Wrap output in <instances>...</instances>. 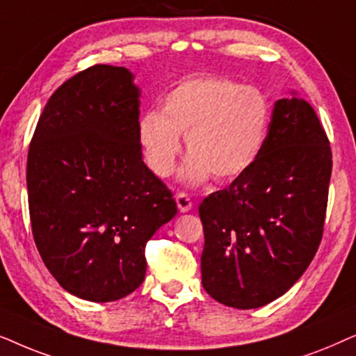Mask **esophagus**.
Returning a JSON list of instances; mask_svg holds the SVG:
<instances>
[{"instance_id":"esophagus-1","label":"esophagus","mask_w":356,"mask_h":356,"mask_svg":"<svg viewBox=\"0 0 356 356\" xmlns=\"http://www.w3.org/2000/svg\"><path fill=\"white\" fill-rule=\"evenodd\" d=\"M175 203H177V208L181 213L191 211L193 207V203L191 198H188L187 193H177V195H175Z\"/></svg>"}]
</instances>
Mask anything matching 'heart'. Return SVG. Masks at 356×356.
<instances>
[{
	"mask_svg": "<svg viewBox=\"0 0 356 356\" xmlns=\"http://www.w3.org/2000/svg\"><path fill=\"white\" fill-rule=\"evenodd\" d=\"M268 125L270 104L260 89L225 78H195L170 89L163 111L140 117L138 141L148 168L168 177L186 135L191 156L181 179L197 186L211 174L218 181H233L252 168Z\"/></svg>",
	"mask_w": 356,
	"mask_h": 356,
	"instance_id": "heart-1",
	"label": "heart"
}]
</instances>
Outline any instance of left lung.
I'll list each match as a JSON object with an SVG mask.
<instances>
[{
    "mask_svg": "<svg viewBox=\"0 0 356 356\" xmlns=\"http://www.w3.org/2000/svg\"><path fill=\"white\" fill-rule=\"evenodd\" d=\"M330 172L332 153L319 118L291 91L275 102L252 168L198 208L202 285L213 300L255 309L300 280L322 239Z\"/></svg>",
    "mask_w": 356,
    "mask_h": 356,
    "instance_id": "obj_1",
    "label": "left lung"
}]
</instances>
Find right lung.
I'll return each instance as SVG.
<instances>
[{
  "label": "right lung",
  "instance_id": "obj_1",
  "mask_svg": "<svg viewBox=\"0 0 356 356\" xmlns=\"http://www.w3.org/2000/svg\"><path fill=\"white\" fill-rule=\"evenodd\" d=\"M123 66L96 65L54 92L27 156L32 233L71 295L107 302L145 280L146 243L177 213L141 159L140 88Z\"/></svg>",
  "mask_w": 356,
  "mask_h": 356
}]
</instances>
